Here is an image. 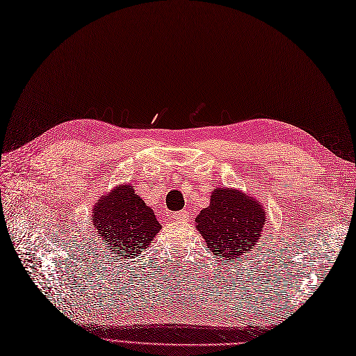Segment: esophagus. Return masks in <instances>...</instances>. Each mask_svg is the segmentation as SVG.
<instances>
[{"instance_id": "obj_1", "label": "esophagus", "mask_w": 356, "mask_h": 356, "mask_svg": "<svg viewBox=\"0 0 356 356\" xmlns=\"http://www.w3.org/2000/svg\"><path fill=\"white\" fill-rule=\"evenodd\" d=\"M188 218H190V216H188V211H187V210H181V211L173 213V219H175L177 222H184V220H187Z\"/></svg>"}]
</instances>
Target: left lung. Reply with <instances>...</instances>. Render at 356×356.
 I'll use <instances>...</instances> for the list:
<instances>
[{"mask_svg":"<svg viewBox=\"0 0 356 356\" xmlns=\"http://www.w3.org/2000/svg\"><path fill=\"white\" fill-rule=\"evenodd\" d=\"M196 228L216 257L240 258L254 249L266 222L257 199L236 188H216L210 205L199 213Z\"/></svg>","mask_w":356,"mask_h":356,"instance_id":"left-lung-1","label":"left lung"}]
</instances>
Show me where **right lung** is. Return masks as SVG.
<instances>
[{
    "mask_svg": "<svg viewBox=\"0 0 356 356\" xmlns=\"http://www.w3.org/2000/svg\"><path fill=\"white\" fill-rule=\"evenodd\" d=\"M93 227L110 249H118L124 258L142 252L161 229L154 211L125 184L111 190L93 207Z\"/></svg>",
    "mask_w": 356,
    "mask_h": 356,
    "instance_id": "right-lung-1",
    "label": "right lung"
}]
</instances>
